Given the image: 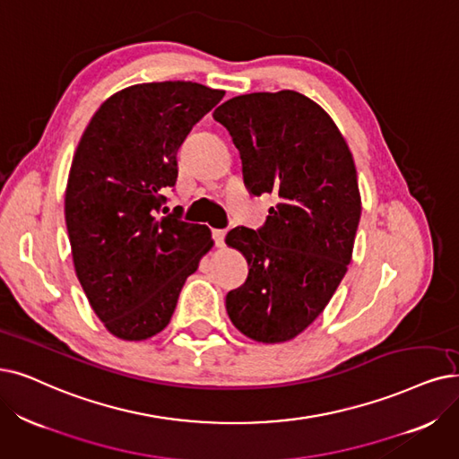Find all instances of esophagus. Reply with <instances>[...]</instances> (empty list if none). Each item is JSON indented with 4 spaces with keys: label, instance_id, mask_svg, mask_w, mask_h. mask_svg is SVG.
<instances>
[{
    "label": "esophagus",
    "instance_id": "obj_1",
    "mask_svg": "<svg viewBox=\"0 0 459 459\" xmlns=\"http://www.w3.org/2000/svg\"><path fill=\"white\" fill-rule=\"evenodd\" d=\"M212 239L216 247H224L226 241V230H212Z\"/></svg>",
    "mask_w": 459,
    "mask_h": 459
}]
</instances>
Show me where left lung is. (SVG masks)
<instances>
[{"label": "left lung", "mask_w": 459, "mask_h": 459, "mask_svg": "<svg viewBox=\"0 0 459 459\" xmlns=\"http://www.w3.org/2000/svg\"><path fill=\"white\" fill-rule=\"evenodd\" d=\"M212 117L241 154L247 188L279 195L262 228L226 237L250 265L226 310L247 337L284 342L316 320L351 264L361 214L354 160L335 122L299 91L237 96Z\"/></svg>", "instance_id": "left-lung-1"}]
</instances>
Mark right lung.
I'll return each mask as SVG.
<instances>
[{
    "mask_svg": "<svg viewBox=\"0 0 459 459\" xmlns=\"http://www.w3.org/2000/svg\"><path fill=\"white\" fill-rule=\"evenodd\" d=\"M222 98L224 90L190 81L135 84L108 98L81 137L65 190L67 235L79 282L115 337L160 333L212 247L207 226L161 205L177 185L178 146Z\"/></svg>",
    "mask_w": 459,
    "mask_h": 459,
    "instance_id": "1",
    "label": "right lung"
}]
</instances>
